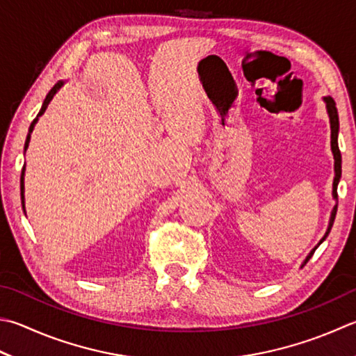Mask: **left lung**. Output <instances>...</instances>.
<instances>
[{
	"mask_svg": "<svg viewBox=\"0 0 356 356\" xmlns=\"http://www.w3.org/2000/svg\"><path fill=\"white\" fill-rule=\"evenodd\" d=\"M324 104H325V110H327V115H328V119H330V144H332V153H333V159H334V178H333V189H332V197L333 200L337 201V204L333 206V209L330 212V220H328V226H327V231L324 234V237L319 240L318 246L323 243V241L327 238L328 234H330V229L333 226V221H334V217H337V209H338V183H339V178H341V152H339V147H338V133H339V118H338V110H337V104H334V100L330 97V96H325L323 97ZM314 246L313 250L308 252V256L305 257V260L302 261L304 266L308 260H310V257L313 256V252L316 251V248Z\"/></svg>",
	"mask_w": 356,
	"mask_h": 356,
	"instance_id": "obj_1",
	"label": "left lung"
}]
</instances>
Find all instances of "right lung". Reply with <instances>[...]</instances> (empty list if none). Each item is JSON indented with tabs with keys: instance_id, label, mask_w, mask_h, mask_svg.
<instances>
[{
	"instance_id": "right-lung-1",
	"label": "right lung",
	"mask_w": 356,
	"mask_h": 356,
	"mask_svg": "<svg viewBox=\"0 0 356 356\" xmlns=\"http://www.w3.org/2000/svg\"><path fill=\"white\" fill-rule=\"evenodd\" d=\"M63 85H65L63 80H60V82H57L56 85L52 86V88H51V91L48 92V95H46V99H44V102H43V105H42V108H40L37 118L32 120V124H31V127H29V133H28V136H26V143H24V153H26V150H28V147H29V143H31V133L33 131V127H35V124L38 122L40 116H43V113L46 111V108H48V105H49V102L52 100V97L57 95L58 90L62 88ZM24 172H26V165L23 167V170H22V178H19V189H22V206H23V211H24V213H26V207H24Z\"/></svg>"
}]
</instances>
